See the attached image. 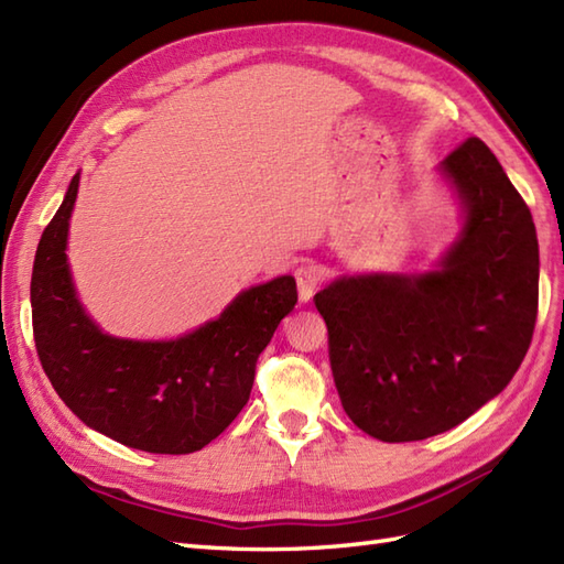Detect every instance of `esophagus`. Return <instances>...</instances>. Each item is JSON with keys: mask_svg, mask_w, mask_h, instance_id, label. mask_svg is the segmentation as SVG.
Returning a JSON list of instances; mask_svg holds the SVG:
<instances>
[{"mask_svg": "<svg viewBox=\"0 0 564 564\" xmlns=\"http://www.w3.org/2000/svg\"><path fill=\"white\" fill-rule=\"evenodd\" d=\"M295 281H297V293H300V300L302 302H310L316 293V288L322 285L324 276L322 271L316 269L314 264H302L295 269Z\"/></svg>", "mask_w": 564, "mask_h": 564, "instance_id": "34e87169", "label": "esophagus"}]
</instances>
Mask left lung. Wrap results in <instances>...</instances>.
Masks as SVG:
<instances>
[{"label":"left lung","mask_w":564,"mask_h":564,"mask_svg":"<svg viewBox=\"0 0 564 564\" xmlns=\"http://www.w3.org/2000/svg\"><path fill=\"white\" fill-rule=\"evenodd\" d=\"M436 171L462 219L436 267L340 276L314 295L343 410L386 443L436 436L494 400L536 324V226L496 154L469 138Z\"/></svg>","instance_id":"8db88e82"}]
</instances>
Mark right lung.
<instances>
[{
  "label": "right lung",
  "instance_id": "1",
  "mask_svg": "<svg viewBox=\"0 0 564 564\" xmlns=\"http://www.w3.org/2000/svg\"><path fill=\"white\" fill-rule=\"evenodd\" d=\"M80 173L40 238L33 330L42 369L78 420L107 438L156 455L202 451L250 400L257 357L293 312V276L240 291L226 310L171 340L105 334L80 305L70 276L68 221Z\"/></svg>",
  "mask_w": 564,
  "mask_h": 564
}]
</instances>
